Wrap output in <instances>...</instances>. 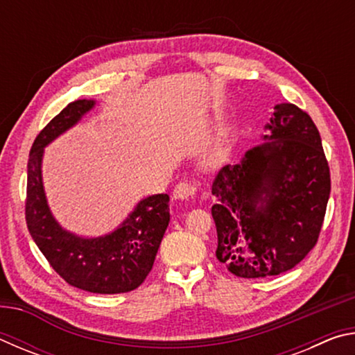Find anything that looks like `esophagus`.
<instances>
[{
	"label": "esophagus",
	"mask_w": 355,
	"mask_h": 355,
	"mask_svg": "<svg viewBox=\"0 0 355 355\" xmlns=\"http://www.w3.org/2000/svg\"><path fill=\"white\" fill-rule=\"evenodd\" d=\"M197 194V186L192 182H180L173 188V197L178 200H189Z\"/></svg>",
	"instance_id": "34e87169"
}]
</instances>
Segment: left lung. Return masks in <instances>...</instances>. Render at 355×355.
Listing matches in <instances>:
<instances>
[{"label": "left lung", "mask_w": 355, "mask_h": 355, "mask_svg": "<svg viewBox=\"0 0 355 355\" xmlns=\"http://www.w3.org/2000/svg\"><path fill=\"white\" fill-rule=\"evenodd\" d=\"M268 139L216 173V257L236 277L293 269L320 238L330 194L329 163L313 120L296 105L274 107Z\"/></svg>", "instance_id": "left-lung-1"}]
</instances>
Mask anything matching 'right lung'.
Returning a JSON list of instances; mask_svg holds the SVG:
<instances>
[{"label": "right lung", "mask_w": 355, "mask_h": 355, "mask_svg": "<svg viewBox=\"0 0 355 355\" xmlns=\"http://www.w3.org/2000/svg\"><path fill=\"white\" fill-rule=\"evenodd\" d=\"M92 106L94 100L71 101L35 137L28 159L26 225L46 261L69 285L98 294L128 293L152 271L169 225V196L158 194L141 200L111 235L83 239L62 230L53 219L42 186L44 147L75 125Z\"/></svg>", "instance_id": "1"}]
</instances>
